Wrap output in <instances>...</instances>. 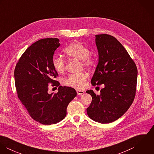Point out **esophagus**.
Instances as JSON below:
<instances>
[{"instance_id": "obj_1", "label": "esophagus", "mask_w": 154, "mask_h": 154, "mask_svg": "<svg viewBox=\"0 0 154 154\" xmlns=\"http://www.w3.org/2000/svg\"><path fill=\"white\" fill-rule=\"evenodd\" d=\"M76 92L78 94V95H82V94H84L85 93L84 91L80 90V89H76Z\"/></svg>"}]
</instances>
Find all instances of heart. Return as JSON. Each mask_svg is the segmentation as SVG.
Segmentation results:
<instances>
[{
    "label": "heart",
    "instance_id": "1",
    "mask_svg": "<svg viewBox=\"0 0 154 154\" xmlns=\"http://www.w3.org/2000/svg\"><path fill=\"white\" fill-rule=\"evenodd\" d=\"M89 49L79 42H76L68 45L65 49V53L70 58L81 61L83 66L91 67L95 65V59L89 54ZM53 68L59 73H63L66 67L65 60L59 56H54L52 59ZM89 78L87 73L80 74H70L63 80V83L70 87L82 89Z\"/></svg>",
    "mask_w": 154,
    "mask_h": 154
}]
</instances>
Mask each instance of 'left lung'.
<instances>
[{"label":"left lung","instance_id":"1","mask_svg":"<svg viewBox=\"0 0 154 154\" xmlns=\"http://www.w3.org/2000/svg\"><path fill=\"white\" fill-rule=\"evenodd\" d=\"M98 63L91 79L93 86L103 84L100 95L88 90L92 98L87 109L89 117L100 123H110L122 117L134 100L137 69L129 53L115 37L95 35Z\"/></svg>","mask_w":154,"mask_h":154}]
</instances>
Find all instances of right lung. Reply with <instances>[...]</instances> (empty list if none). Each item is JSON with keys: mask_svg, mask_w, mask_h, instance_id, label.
I'll use <instances>...</instances> for the list:
<instances>
[{"mask_svg": "<svg viewBox=\"0 0 154 154\" xmlns=\"http://www.w3.org/2000/svg\"><path fill=\"white\" fill-rule=\"evenodd\" d=\"M58 38H44L29 46L17 63L14 77L18 97L35 121L45 125L56 124L66 116L69 103L76 96L74 88L60 86L52 59L60 46ZM59 86L58 92L48 93V84Z\"/></svg>", "mask_w": 154, "mask_h": 154, "instance_id": "right-lung-1", "label": "right lung"}]
</instances>
